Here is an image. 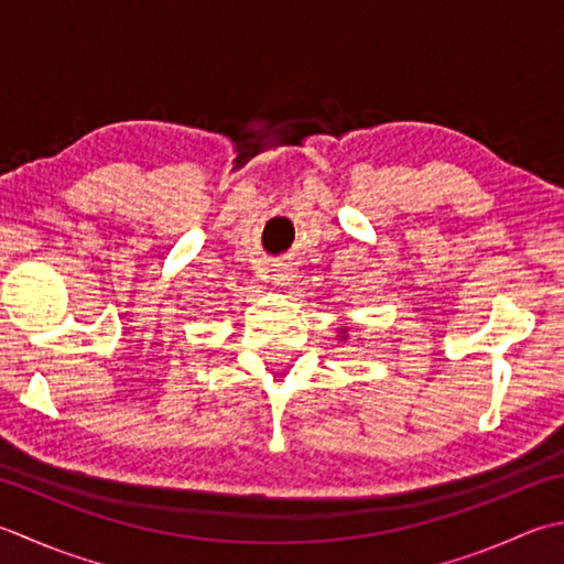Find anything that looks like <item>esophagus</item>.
<instances>
[{
    "mask_svg": "<svg viewBox=\"0 0 564 564\" xmlns=\"http://www.w3.org/2000/svg\"><path fill=\"white\" fill-rule=\"evenodd\" d=\"M273 281L279 283V285L291 283V281H293V271H275V273H273Z\"/></svg>",
    "mask_w": 564,
    "mask_h": 564,
    "instance_id": "esophagus-1",
    "label": "esophagus"
}]
</instances>
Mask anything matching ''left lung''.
I'll return each instance as SVG.
<instances>
[{"label":"left lung","instance_id":"1","mask_svg":"<svg viewBox=\"0 0 564 564\" xmlns=\"http://www.w3.org/2000/svg\"><path fill=\"white\" fill-rule=\"evenodd\" d=\"M337 337H339V341H347V337H349V335H347V327H341L339 333H337Z\"/></svg>","mask_w":564,"mask_h":564}]
</instances>
